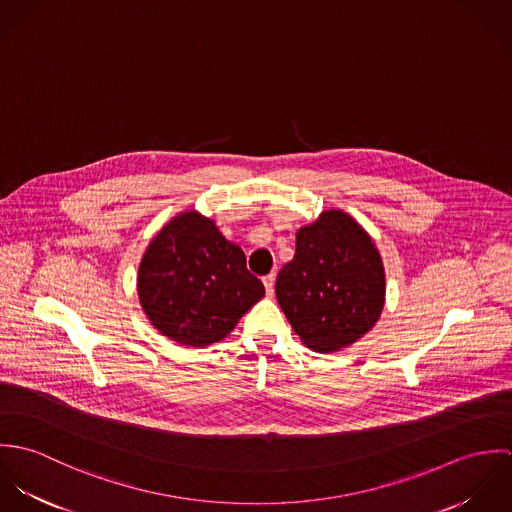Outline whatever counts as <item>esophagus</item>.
Masks as SVG:
<instances>
[{
	"label": "esophagus",
	"instance_id": "34e87169",
	"mask_svg": "<svg viewBox=\"0 0 512 512\" xmlns=\"http://www.w3.org/2000/svg\"><path fill=\"white\" fill-rule=\"evenodd\" d=\"M262 282H264V286H266V293H268V295H272V293H274V286H276V274L272 272V274L264 276V278H262Z\"/></svg>",
	"mask_w": 512,
	"mask_h": 512
}]
</instances>
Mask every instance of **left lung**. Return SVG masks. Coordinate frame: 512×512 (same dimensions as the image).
<instances>
[{"label":"left lung","instance_id":"1","mask_svg":"<svg viewBox=\"0 0 512 512\" xmlns=\"http://www.w3.org/2000/svg\"><path fill=\"white\" fill-rule=\"evenodd\" d=\"M276 297L309 349L333 353L353 345L384 305V268L372 238L347 213L325 211L297 230Z\"/></svg>","mask_w":512,"mask_h":512}]
</instances>
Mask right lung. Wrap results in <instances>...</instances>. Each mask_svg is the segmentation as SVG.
<instances>
[{"instance_id":"right-lung-1","label":"right lung","mask_w":512,"mask_h":512,"mask_svg":"<svg viewBox=\"0 0 512 512\" xmlns=\"http://www.w3.org/2000/svg\"><path fill=\"white\" fill-rule=\"evenodd\" d=\"M138 295L159 333L189 347L224 339L264 295L240 246L195 211L165 224L149 242L138 272Z\"/></svg>"}]
</instances>
